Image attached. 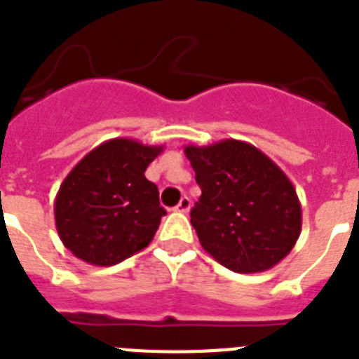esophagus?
<instances>
[{
  "instance_id": "obj_1",
  "label": "esophagus",
  "mask_w": 359,
  "mask_h": 359,
  "mask_svg": "<svg viewBox=\"0 0 359 359\" xmlns=\"http://www.w3.org/2000/svg\"><path fill=\"white\" fill-rule=\"evenodd\" d=\"M189 208H191V201H189L188 197H182V198H180V203L177 204V208H175V210H177V212H180V213H188Z\"/></svg>"
}]
</instances>
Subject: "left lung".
<instances>
[{
	"mask_svg": "<svg viewBox=\"0 0 359 359\" xmlns=\"http://www.w3.org/2000/svg\"><path fill=\"white\" fill-rule=\"evenodd\" d=\"M203 194L191 208L201 246L237 273L264 272L290 254L301 204L285 171L261 149L224 138L184 147Z\"/></svg>",
	"mask_w": 359,
	"mask_h": 359,
	"instance_id": "8db88e82",
	"label": "left lung"
}]
</instances>
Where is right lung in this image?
<instances>
[{"mask_svg":"<svg viewBox=\"0 0 359 359\" xmlns=\"http://www.w3.org/2000/svg\"><path fill=\"white\" fill-rule=\"evenodd\" d=\"M162 149L123 137L87 153L54 198L63 246L95 266H113L146 248L165 210L144 173Z\"/></svg>","mask_w":359,"mask_h":359,"instance_id":"add662e5","label":"right lung"}]
</instances>
